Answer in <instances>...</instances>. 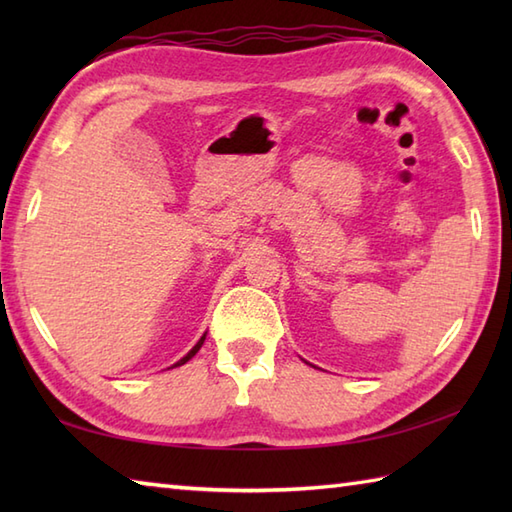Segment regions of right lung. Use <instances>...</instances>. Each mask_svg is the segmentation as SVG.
Masks as SVG:
<instances>
[{"label": "right lung", "mask_w": 512, "mask_h": 512, "mask_svg": "<svg viewBox=\"0 0 512 512\" xmlns=\"http://www.w3.org/2000/svg\"><path fill=\"white\" fill-rule=\"evenodd\" d=\"M204 339H206V332L200 336V341L198 343H195L193 347H191V350L187 352V354H184L182 358H180V361L178 363H173L171 367H180V365H184V363H187V361H191V358L195 356V354H198V350H200V347H202V343H204Z\"/></svg>", "instance_id": "right-lung-1"}]
</instances>
